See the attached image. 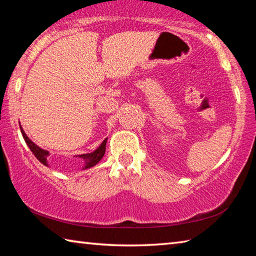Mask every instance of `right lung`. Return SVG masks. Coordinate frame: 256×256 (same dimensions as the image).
I'll return each instance as SVG.
<instances>
[{
	"label": "right lung",
	"instance_id": "obj_1",
	"mask_svg": "<svg viewBox=\"0 0 256 256\" xmlns=\"http://www.w3.org/2000/svg\"><path fill=\"white\" fill-rule=\"evenodd\" d=\"M20 130H21V133H22V136L24 138L26 144H28L29 149L32 150V152L34 154V157H36L40 162L45 164V166H48V164H47V156L50 154V152L47 150H44L40 148V146H36L34 144V142L30 140V138L27 136V134L24 133V128H21L20 125ZM106 142H107V138L102 141V144L98 146V149H96L92 154H80L79 157L82 158L84 160V170H88V168H92L94 167V164H97L99 162H100V159L104 157V154H105V151H106Z\"/></svg>",
	"mask_w": 256,
	"mask_h": 256
}]
</instances>
